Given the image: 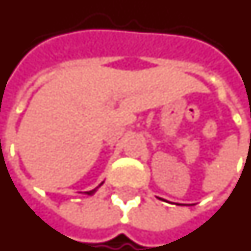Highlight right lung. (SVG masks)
<instances>
[{
  "instance_id": "add662e5",
  "label": "right lung",
  "mask_w": 251,
  "mask_h": 251,
  "mask_svg": "<svg viewBox=\"0 0 251 251\" xmlns=\"http://www.w3.org/2000/svg\"><path fill=\"white\" fill-rule=\"evenodd\" d=\"M103 183V182H102ZM101 183V185H102ZM101 185H100V186H101ZM96 190H97V187H96V189H93V190H90V192H86V194H88V196H93V194H94V193H96Z\"/></svg>"
}]
</instances>
